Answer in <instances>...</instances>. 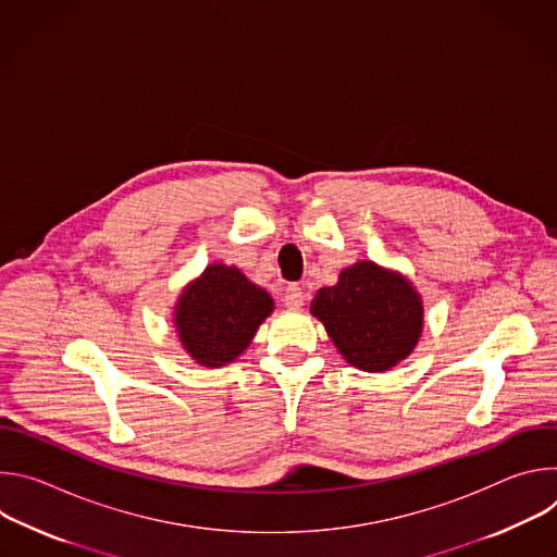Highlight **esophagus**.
I'll use <instances>...</instances> for the list:
<instances>
[{"instance_id":"1","label":"esophagus","mask_w":557,"mask_h":557,"mask_svg":"<svg viewBox=\"0 0 557 557\" xmlns=\"http://www.w3.org/2000/svg\"><path fill=\"white\" fill-rule=\"evenodd\" d=\"M282 301H284V306L290 308V310L301 308V304H304V293H301V288H299L297 284H288L286 290H284Z\"/></svg>"}]
</instances>
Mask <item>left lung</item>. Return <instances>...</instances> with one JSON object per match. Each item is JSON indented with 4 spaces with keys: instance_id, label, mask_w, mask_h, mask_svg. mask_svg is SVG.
I'll list each match as a JSON object with an SVG mask.
<instances>
[{
    "instance_id": "left-lung-1",
    "label": "left lung",
    "mask_w": 557,
    "mask_h": 557,
    "mask_svg": "<svg viewBox=\"0 0 557 557\" xmlns=\"http://www.w3.org/2000/svg\"><path fill=\"white\" fill-rule=\"evenodd\" d=\"M344 355L363 372H383L404 361L423 333V301L401 275L374 262H357L335 286L320 288L310 304Z\"/></svg>"
}]
</instances>
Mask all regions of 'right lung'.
<instances>
[{"label":"right lung","mask_w":557,"mask_h":557,"mask_svg":"<svg viewBox=\"0 0 557 557\" xmlns=\"http://www.w3.org/2000/svg\"><path fill=\"white\" fill-rule=\"evenodd\" d=\"M271 312V295L240 269L211 264L181 293L174 324L196 363L220 368L247 350Z\"/></svg>","instance_id":"1"}]
</instances>
